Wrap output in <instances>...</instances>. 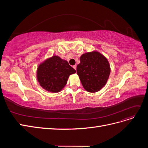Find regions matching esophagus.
<instances>
[{
	"instance_id": "obj_1",
	"label": "esophagus",
	"mask_w": 148,
	"mask_h": 148,
	"mask_svg": "<svg viewBox=\"0 0 148 148\" xmlns=\"http://www.w3.org/2000/svg\"><path fill=\"white\" fill-rule=\"evenodd\" d=\"M73 68L76 70H77V65H73Z\"/></svg>"
}]
</instances>
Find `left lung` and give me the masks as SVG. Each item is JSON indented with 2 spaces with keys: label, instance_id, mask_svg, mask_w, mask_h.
Here are the masks:
<instances>
[{
  "label": "left lung",
  "instance_id": "left-lung-1",
  "mask_svg": "<svg viewBox=\"0 0 148 148\" xmlns=\"http://www.w3.org/2000/svg\"><path fill=\"white\" fill-rule=\"evenodd\" d=\"M77 71L85 90L96 92L106 85L110 75V66L104 55L93 51L81 56Z\"/></svg>",
  "mask_w": 148,
  "mask_h": 148
}]
</instances>
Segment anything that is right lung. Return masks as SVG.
Segmentation results:
<instances>
[{
    "instance_id": "right-lung-1",
    "label": "right lung",
    "mask_w": 148,
    "mask_h": 148,
    "mask_svg": "<svg viewBox=\"0 0 148 148\" xmlns=\"http://www.w3.org/2000/svg\"><path fill=\"white\" fill-rule=\"evenodd\" d=\"M75 73L76 70L68 62L54 55L38 65L36 77L40 86L44 89L56 93L63 89L70 75Z\"/></svg>"
}]
</instances>
